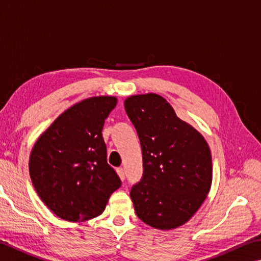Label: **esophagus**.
Listing matches in <instances>:
<instances>
[{
  "mask_svg": "<svg viewBox=\"0 0 261 261\" xmlns=\"http://www.w3.org/2000/svg\"><path fill=\"white\" fill-rule=\"evenodd\" d=\"M117 173H118V176H120V178L122 179V180H124L125 179V171H124V169L123 168H118L117 170Z\"/></svg>",
  "mask_w": 261,
  "mask_h": 261,
  "instance_id": "esophagus-1",
  "label": "esophagus"
}]
</instances>
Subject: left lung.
Returning <instances> with one entry per match:
<instances>
[{
  "mask_svg": "<svg viewBox=\"0 0 261 261\" xmlns=\"http://www.w3.org/2000/svg\"><path fill=\"white\" fill-rule=\"evenodd\" d=\"M124 107L143 151V177L130 192L135 211L154 228H177L191 219L210 191L209 146L159 94L129 97Z\"/></svg>",
  "mask_w": 261,
  "mask_h": 261,
  "instance_id": "left-lung-1",
  "label": "left lung"
}]
</instances>
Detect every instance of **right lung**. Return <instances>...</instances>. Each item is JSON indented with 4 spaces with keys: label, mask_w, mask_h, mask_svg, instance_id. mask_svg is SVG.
Masks as SVG:
<instances>
[{
    "label": "right lung",
    "mask_w": 261,
    "mask_h": 261,
    "mask_svg": "<svg viewBox=\"0 0 261 261\" xmlns=\"http://www.w3.org/2000/svg\"><path fill=\"white\" fill-rule=\"evenodd\" d=\"M115 97H93L64 112L35 143L30 174L49 209L67 221L101 215L122 181L107 163L101 131Z\"/></svg>",
    "instance_id": "add662e5"
}]
</instances>
